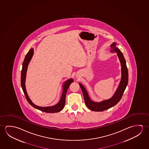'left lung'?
<instances>
[{
	"instance_id": "left-lung-1",
	"label": "left lung",
	"mask_w": 149,
	"mask_h": 149,
	"mask_svg": "<svg viewBox=\"0 0 149 149\" xmlns=\"http://www.w3.org/2000/svg\"><path fill=\"white\" fill-rule=\"evenodd\" d=\"M112 50L111 52H115L117 53L118 58L120 59L121 66V80L118 85V87L116 91L113 96L111 98L103 100L99 102H93L90 99L88 92L82 84L79 83L81 90L82 91L83 95L84 96V102L86 106L91 110L94 111H102L109 109L112 107L114 106L120 102L123 96V93L125 91L126 88L128 84V72L127 68L126 66V61L122 53L118 47H116V43H113L110 46Z\"/></svg>"
}]
</instances>
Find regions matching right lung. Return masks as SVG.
<instances>
[{"mask_svg":"<svg viewBox=\"0 0 149 149\" xmlns=\"http://www.w3.org/2000/svg\"><path fill=\"white\" fill-rule=\"evenodd\" d=\"M33 49H31L26 55L23 63V65H22V69L21 71V83L22 88L23 91V92L25 96L26 99H27V102H29V104H30L31 106L33 107L36 109L39 110L40 111L47 112V113L58 112L64 108L65 104L66 95L67 90L68 89L69 86H70L71 83L73 82V80L72 79H69L68 80H67L66 81H65L64 82V84L63 85V93L61 95V98L58 104H55L54 106H53L45 107H42L36 106L31 101V99L29 98V96L26 92V88H25L26 72L27 70V68H28L29 63L31 61L32 57L33 56Z\"/></svg>","mask_w":149,"mask_h":149,"instance_id":"add662e5","label":"right lung"}]
</instances>
